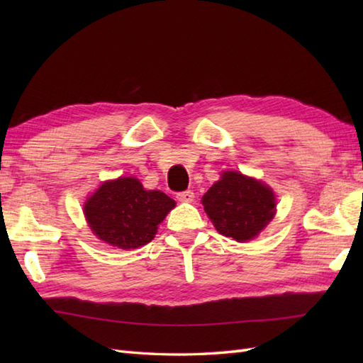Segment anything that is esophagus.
Instances as JSON below:
<instances>
[{
    "instance_id": "obj_1",
    "label": "esophagus",
    "mask_w": 363,
    "mask_h": 363,
    "mask_svg": "<svg viewBox=\"0 0 363 363\" xmlns=\"http://www.w3.org/2000/svg\"><path fill=\"white\" fill-rule=\"evenodd\" d=\"M176 198L179 199V201H182V203H194L195 194L191 190H187V191H181V194H177Z\"/></svg>"
}]
</instances>
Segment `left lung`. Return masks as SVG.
Returning <instances> with one entry per match:
<instances>
[{"label": "left lung", "mask_w": 363, "mask_h": 363, "mask_svg": "<svg viewBox=\"0 0 363 363\" xmlns=\"http://www.w3.org/2000/svg\"><path fill=\"white\" fill-rule=\"evenodd\" d=\"M201 203L215 229L237 242L257 237L276 213L273 190L238 172H223Z\"/></svg>", "instance_id": "8db88e82"}]
</instances>
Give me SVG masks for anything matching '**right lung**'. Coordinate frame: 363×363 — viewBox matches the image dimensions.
<instances>
[{
	"label": "right lung",
	"instance_id": "obj_1",
	"mask_svg": "<svg viewBox=\"0 0 363 363\" xmlns=\"http://www.w3.org/2000/svg\"><path fill=\"white\" fill-rule=\"evenodd\" d=\"M174 199L160 190H145L135 177H118L101 184L84 204L86 220L99 240L120 250L150 243Z\"/></svg>",
	"mask_w": 363,
	"mask_h": 363
}]
</instances>
